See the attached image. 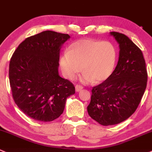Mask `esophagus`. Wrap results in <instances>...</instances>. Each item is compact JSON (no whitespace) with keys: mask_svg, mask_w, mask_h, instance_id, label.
Instances as JSON below:
<instances>
[{"mask_svg":"<svg viewBox=\"0 0 152 152\" xmlns=\"http://www.w3.org/2000/svg\"><path fill=\"white\" fill-rule=\"evenodd\" d=\"M82 89H83L82 86H80V85H76L75 86V91L77 92L80 91L82 90Z\"/></svg>","mask_w":152,"mask_h":152,"instance_id":"esophagus-1","label":"esophagus"}]
</instances>
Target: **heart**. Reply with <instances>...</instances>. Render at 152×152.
Returning a JSON list of instances; mask_svg holds the SVG:
<instances>
[{
  "mask_svg": "<svg viewBox=\"0 0 152 152\" xmlns=\"http://www.w3.org/2000/svg\"><path fill=\"white\" fill-rule=\"evenodd\" d=\"M117 58L115 48L109 42L83 39L70 45L61 58L62 72L69 79L82 70L83 81L101 83L110 77Z\"/></svg>",
  "mask_w": 152,
  "mask_h": 152,
  "instance_id": "1",
  "label": "heart"
}]
</instances>
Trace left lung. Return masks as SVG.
I'll return each instance as SVG.
<instances>
[{
    "mask_svg": "<svg viewBox=\"0 0 152 152\" xmlns=\"http://www.w3.org/2000/svg\"><path fill=\"white\" fill-rule=\"evenodd\" d=\"M119 44V58L110 77L92 88L88 115L104 126L127 119L138 107L146 88V62L140 48L126 35L110 32Z\"/></svg>",
    "mask_w": 152,
    "mask_h": 152,
    "instance_id": "left-lung-1",
    "label": "left lung"
}]
</instances>
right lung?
<instances>
[{"label": "right lung", "instance_id": "right-lung-1", "mask_svg": "<svg viewBox=\"0 0 152 152\" xmlns=\"http://www.w3.org/2000/svg\"><path fill=\"white\" fill-rule=\"evenodd\" d=\"M68 34L45 31L28 37L11 58L9 77L14 101L26 115L37 121L58 118L74 85L58 75L60 49Z\"/></svg>", "mask_w": 152, "mask_h": 152}]
</instances>
